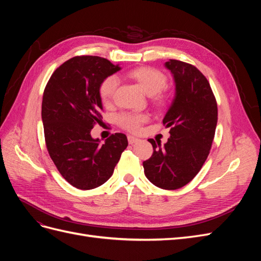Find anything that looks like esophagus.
Masks as SVG:
<instances>
[{"mask_svg": "<svg viewBox=\"0 0 261 261\" xmlns=\"http://www.w3.org/2000/svg\"><path fill=\"white\" fill-rule=\"evenodd\" d=\"M127 138H128V143H129V145H134V144H136V143H138V141H139V139H138V138L134 137V136H128Z\"/></svg>", "mask_w": 261, "mask_h": 261, "instance_id": "1", "label": "esophagus"}]
</instances>
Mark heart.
<instances>
[{
  "mask_svg": "<svg viewBox=\"0 0 261 261\" xmlns=\"http://www.w3.org/2000/svg\"><path fill=\"white\" fill-rule=\"evenodd\" d=\"M128 77L135 81L143 91L151 96L156 105L164 103V97L160 94V91L167 86V77L165 75L153 67H138L132 69L128 73ZM118 81L115 76H109L105 78L99 86V96L103 103L108 105L112 101L115 90L117 88ZM148 117L144 114H122L118 116V123L123 128L132 133H138Z\"/></svg>",
  "mask_w": 261,
  "mask_h": 261,
  "instance_id": "heart-1",
  "label": "heart"
}]
</instances>
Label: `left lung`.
Wrapping results in <instances>:
<instances>
[{"label":"left lung","instance_id":"left-lung-1","mask_svg":"<svg viewBox=\"0 0 261 261\" xmlns=\"http://www.w3.org/2000/svg\"><path fill=\"white\" fill-rule=\"evenodd\" d=\"M174 80L175 94L163 117L171 127L170 138L148 139L153 147L144 161L146 177L162 189L173 191L188 184L207 160L218 122L217 101L207 78L188 63L169 60L164 63Z\"/></svg>","mask_w":261,"mask_h":261}]
</instances>
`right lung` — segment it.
I'll return each instance as SVG.
<instances>
[{
	"label": "right lung",
	"instance_id": "right-lung-1",
	"mask_svg": "<svg viewBox=\"0 0 261 261\" xmlns=\"http://www.w3.org/2000/svg\"><path fill=\"white\" fill-rule=\"evenodd\" d=\"M120 69L100 57H75L55 69L44 89L41 116L46 148L61 175L78 189L105 184L128 146L122 133L102 145L90 134L102 121L99 86Z\"/></svg>",
	"mask_w": 261,
	"mask_h": 261
}]
</instances>
